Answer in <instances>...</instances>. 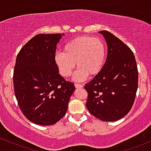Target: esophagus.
<instances>
[{
	"label": "esophagus",
	"instance_id": "1",
	"mask_svg": "<svg viewBox=\"0 0 151 151\" xmlns=\"http://www.w3.org/2000/svg\"><path fill=\"white\" fill-rule=\"evenodd\" d=\"M75 87L76 88H83V85L79 83H75Z\"/></svg>",
	"mask_w": 151,
	"mask_h": 151
}]
</instances>
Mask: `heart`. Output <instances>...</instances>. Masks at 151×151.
<instances>
[{"label": "heart", "mask_w": 151, "mask_h": 151, "mask_svg": "<svg viewBox=\"0 0 151 151\" xmlns=\"http://www.w3.org/2000/svg\"><path fill=\"white\" fill-rule=\"evenodd\" d=\"M106 60V45L101 39L90 36L76 38L65 44L63 52L55 54L54 61L63 77H69L76 65V81L85 80L87 76L98 74Z\"/></svg>", "instance_id": "b5f03b06"}]
</instances>
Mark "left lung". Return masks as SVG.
<instances>
[{
  "mask_svg": "<svg viewBox=\"0 0 151 151\" xmlns=\"http://www.w3.org/2000/svg\"><path fill=\"white\" fill-rule=\"evenodd\" d=\"M108 46L106 63L92 81L86 84V107L103 121H116L126 116L134 103L138 72L133 51L106 30L99 31Z\"/></svg>",
  "mask_w": 151,
  "mask_h": 151,
  "instance_id": "1",
  "label": "left lung"
}]
</instances>
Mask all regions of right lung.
Instances as JSON below:
<instances>
[{"instance_id": "obj_1", "label": "right lung", "mask_w": 151, "mask_h": 151, "mask_svg": "<svg viewBox=\"0 0 151 151\" xmlns=\"http://www.w3.org/2000/svg\"><path fill=\"white\" fill-rule=\"evenodd\" d=\"M64 33L38 34L17 55L13 71L15 96L27 119L50 126L65 115L75 91L59 74L54 61L56 45Z\"/></svg>"}]
</instances>
